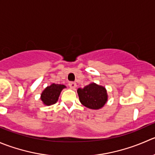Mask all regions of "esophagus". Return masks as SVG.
I'll list each match as a JSON object with an SVG mask.
<instances>
[{"label": "esophagus", "mask_w": 155, "mask_h": 155, "mask_svg": "<svg viewBox=\"0 0 155 155\" xmlns=\"http://www.w3.org/2000/svg\"><path fill=\"white\" fill-rule=\"evenodd\" d=\"M68 84H69V87H71V89H75L76 87H77V84H76V83L74 82H69L68 83Z\"/></svg>", "instance_id": "34e87169"}]
</instances>
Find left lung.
I'll use <instances>...</instances> for the list:
<instances>
[{
	"instance_id": "1",
	"label": "left lung",
	"mask_w": 155,
	"mask_h": 155,
	"mask_svg": "<svg viewBox=\"0 0 155 155\" xmlns=\"http://www.w3.org/2000/svg\"><path fill=\"white\" fill-rule=\"evenodd\" d=\"M77 92L81 103L90 109L102 108L108 100L106 89L95 83H91L84 88H78Z\"/></svg>"
}]
</instances>
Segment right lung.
<instances>
[{"mask_svg": "<svg viewBox=\"0 0 155 155\" xmlns=\"http://www.w3.org/2000/svg\"><path fill=\"white\" fill-rule=\"evenodd\" d=\"M65 87L63 84H52L46 87L41 95V99L43 103L46 105H52L56 103L61 92Z\"/></svg>", "mask_w": 155, "mask_h": 155, "instance_id": "right-lung-1", "label": "right lung"}]
</instances>
